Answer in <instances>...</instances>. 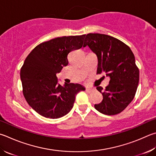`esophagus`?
<instances>
[{"label": "esophagus", "mask_w": 156, "mask_h": 156, "mask_svg": "<svg viewBox=\"0 0 156 156\" xmlns=\"http://www.w3.org/2000/svg\"><path fill=\"white\" fill-rule=\"evenodd\" d=\"M86 90L88 93H91L93 91V90H94V89H93V88H87Z\"/></svg>", "instance_id": "obj_1"}]
</instances>
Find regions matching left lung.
Returning a JSON list of instances; mask_svg holds the SVG:
<instances>
[{
  "label": "left lung",
  "instance_id": "left-lung-1",
  "mask_svg": "<svg viewBox=\"0 0 156 156\" xmlns=\"http://www.w3.org/2000/svg\"><path fill=\"white\" fill-rule=\"evenodd\" d=\"M85 46L98 57L97 73L110 78L105 89L98 87L103 100L95 108L106 115L122 112L133 100L139 82V70L132 51L119 39L100 33L85 35Z\"/></svg>",
  "mask_w": 156,
  "mask_h": 156
}]
</instances>
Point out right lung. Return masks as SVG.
Listing matches in <instances>:
<instances>
[{"mask_svg":"<svg viewBox=\"0 0 156 156\" xmlns=\"http://www.w3.org/2000/svg\"><path fill=\"white\" fill-rule=\"evenodd\" d=\"M85 35L64 36L37 46L20 69L23 94L33 110L44 117L58 119L73 106L76 95L85 88L80 84H58L56 73L69 63L67 56L73 50L86 46Z\"/></svg>","mask_w":156,"mask_h":156,"instance_id":"right-lung-1","label":"right lung"}]
</instances>
